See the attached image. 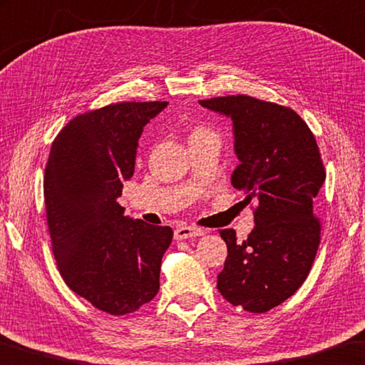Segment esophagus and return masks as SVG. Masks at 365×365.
<instances>
[{
    "label": "esophagus",
    "instance_id": "1",
    "mask_svg": "<svg viewBox=\"0 0 365 365\" xmlns=\"http://www.w3.org/2000/svg\"><path fill=\"white\" fill-rule=\"evenodd\" d=\"M204 231L197 226H190V225H181L175 230V239L176 241H181V239H187V237H195V236H202Z\"/></svg>",
    "mask_w": 365,
    "mask_h": 365
}]
</instances>
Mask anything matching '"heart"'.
<instances>
[{
	"instance_id": "1",
	"label": "heart",
	"mask_w": 365,
	"mask_h": 365,
	"mask_svg": "<svg viewBox=\"0 0 365 365\" xmlns=\"http://www.w3.org/2000/svg\"><path fill=\"white\" fill-rule=\"evenodd\" d=\"M208 133H212V130L207 129V128L199 126V128H194L192 133H190V137H192V135H200V134H208Z\"/></svg>"
}]
</instances>
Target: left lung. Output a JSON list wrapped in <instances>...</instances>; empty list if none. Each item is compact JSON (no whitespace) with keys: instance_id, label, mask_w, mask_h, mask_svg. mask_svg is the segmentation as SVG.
<instances>
[{"instance_id":"left-lung-1","label":"left lung","mask_w":365,"mask_h":365,"mask_svg":"<svg viewBox=\"0 0 365 365\" xmlns=\"http://www.w3.org/2000/svg\"><path fill=\"white\" fill-rule=\"evenodd\" d=\"M231 118L241 163L231 184L254 202L255 226L246 241L220 230L228 247L217 288L232 306L264 314L301 288L317 255L320 220L314 202L327 173L317 140L288 106L249 95L199 100Z\"/></svg>"}]
</instances>
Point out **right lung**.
<instances>
[{
	"instance_id": "1",
	"label": "right lung",
	"mask_w": 365,
	"mask_h": 365,
	"mask_svg": "<svg viewBox=\"0 0 365 365\" xmlns=\"http://www.w3.org/2000/svg\"><path fill=\"white\" fill-rule=\"evenodd\" d=\"M168 101H121L76 118L53 140L45 166L48 231L64 283L111 315L135 312L160 289L173 230L124 217L143 126Z\"/></svg>"
}]
</instances>
